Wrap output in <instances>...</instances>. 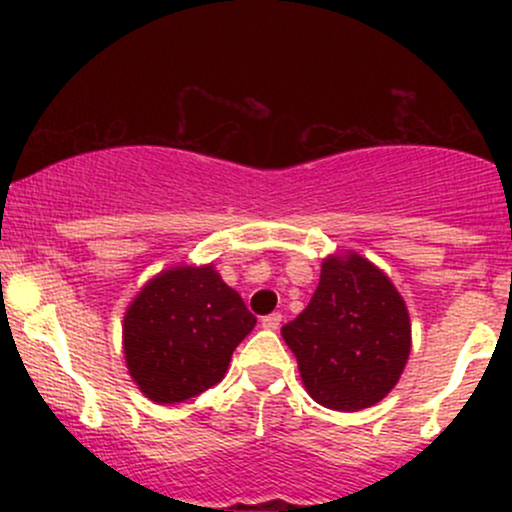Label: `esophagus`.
Here are the masks:
<instances>
[{
  "instance_id": "obj_1",
  "label": "esophagus",
  "mask_w": 512,
  "mask_h": 512,
  "mask_svg": "<svg viewBox=\"0 0 512 512\" xmlns=\"http://www.w3.org/2000/svg\"><path fill=\"white\" fill-rule=\"evenodd\" d=\"M279 325H281V313H272V315L262 317L264 330H279Z\"/></svg>"
}]
</instances>
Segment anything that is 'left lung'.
Returning <instances> with one entry per match:
<instances>
[{"mask_svg": "<svg viewBox=\"0 0 512 512\" xmlns=\"http://www.w3.org/2000/svg\"><path fill=\"white\" fill-rule=\"evenodd\" d=\"M308 395L334 411L373 407L402 378L411 351L404 298L358 252L330 255L308 308L281 327Z\"/></svg>", "mask_w": 512, "mask_h": 512, "instance_id": "1", "label": "left lung"}]
</instances>
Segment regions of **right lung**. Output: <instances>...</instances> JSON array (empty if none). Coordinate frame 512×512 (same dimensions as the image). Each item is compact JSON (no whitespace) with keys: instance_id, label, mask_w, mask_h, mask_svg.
Wrapping results in <instances>:
<instances>
[{"instance_id":"add662e5","label":"right lung","mask_w":512,"mask_h":512,"mask_svg":"<svg viewBox=\"0 0 512 512\" xmlns=\"http://www.w3.org/2000/svg\"><path fill=\"white\" fill-rule=\"evenodd\" d=\"M257 325L214 264H178L142 286L122 320L132 380L151 402L175 404L221 383Z\"/></svg>"}]
</instances>
